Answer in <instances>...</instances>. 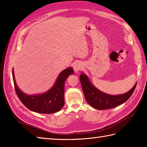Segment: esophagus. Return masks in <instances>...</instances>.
Instances as JSON below:
<instances>
[{
	"mask_svg": "<svg viewBox=\"0 0 147 147\" xmlns=\"http://www.w3.org/2000/svg\"><path fill=\"white\" fill-rule=\"evenodd\" d=\"M82 67H83V64H82V63H81V62H76V63H74V64L73 65V69L75 72H78V71L81 70Z\"/></svg>",
	"mask_w": 147,
	"mask_h": 147,
	"instance_id": "obj_1",
	"label": "esophagus"
}]
</instances>
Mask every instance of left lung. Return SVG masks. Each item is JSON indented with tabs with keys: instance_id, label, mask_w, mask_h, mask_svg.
Instances as JSON below:
<instances>
[{
	"instance_id": "8db88e82",
	"label": "left lung",
	"mask_w": 147,
	"mask_h": 147,
	"mask_svg": "<svg viewBox=\"0 0 147 147\" xmlns=\"http://www.w3.org/2000/svg\"><path fill=\"white\" fill-rule=\"evenodd\" d=\"M83 92L86 102L93 108L105 110L116 107L128 100L132 95L136 86V83L131 90L123 95H111L103 93L90 83L88 77L83 73L80 75Z\"/></svg>"
}]
</instances>
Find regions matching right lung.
<instances>
[{
  "label": "right lung",
  "instance_id": "add662e5",
  "mask_svg": "<svg viewBox=\"0 0 147 147\" xmlns=\"http://www.w3.org/2000/svg\"><path fill=\"white\" fill-rule=\"evenodd\" d=\"M74 73L72 67L65 69L59 74L55 85L48 92L40 95H28L19 89L15 82L14 70L12 77L17 96L30 110L42 114H52L59 111L64 105V83L68 76Z\"/></svg>",
  "mask_w": 147,
  "mask_h": 147
}]
</instances>
